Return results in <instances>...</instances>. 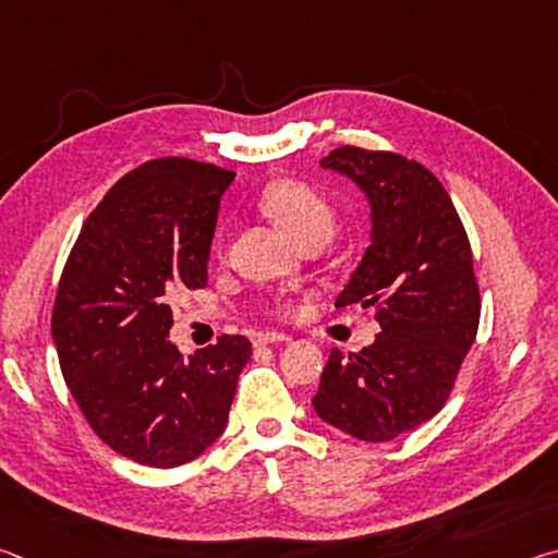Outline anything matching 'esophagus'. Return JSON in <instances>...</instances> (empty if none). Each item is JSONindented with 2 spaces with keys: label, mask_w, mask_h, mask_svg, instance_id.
Returning a JSON list of instances; mask_svg holds the SVG:
<instances>
[{
  "label": "esophagus",
  "mask_w": 558,
  "mask_h": 558,
  "mask_svg": "<svg viewBox=\"0 0 558 558\" xmlns=\"http://www.w3.org/2000/svg\"><path fill=\"white\" fill-rule=\"evenodd\" d=\"M282 342H290V337L282 332H260L253 337V344H282Z\"/></svg>",
  "instance_id": "1"
}]
</instances>
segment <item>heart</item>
I'll return each mask as SVG.
<instances>
[{
  "label": "heart",
  "mask_w": 558,
  "mask_h": 558,
  "mask_svg": "<svg viewBox=\"0 0 558 558\" xmlns=\"http://www.w3.org/2000/svg\"><path fill=\"white\" fill-rule=\"evenodd\" d=\"M260 209L286 231L292 241L302 243L310 235H327L335 229V211L323 194L298 179L272 182L260 196ZM286 313L288 305L280 307Z\"/></svg>",
  "instance_id": "b5f03b06"
}]
</instances>
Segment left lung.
Listing matches in <instances>:
<instances>
[{"instance_id":"obj_1","label":"left lung","mask_w":558,"mask_h":558,"mask_svg":"<svg viewBox=\"0 0 558 558\" xmlns=\"http://www.w3.org/2000/svg\"><path fill=\"white\" fill-rule=\"evenodd\" d=\"M319 167L369 202V248L335 305H376L381 332L359 354L332 349L313 405L329 426L386 442L442 409L475 342L470 241L446 189L413 159L347 145Z\"/></svg>"}]
</instances>
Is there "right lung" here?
Here are the masks:
<instances>
[{"mask_svg": "<svg viewBox=\"0 0 558 558\" xmlns=\"http://www.w3.org/2000/svg\"><path fill=\"white\" fill-rule=\"evenodd\" d=\"M235 172L184 157L132 169L83 223L53 302L63 379L90 428L140 465L177 468L221 436L251 342L223 335L184 359L174 290L206 286Z\"/></svg>", "mask_w": 558, "mask_h": 558, "instance_id": "add662e5", "label": "right lung"}]
</instances>
